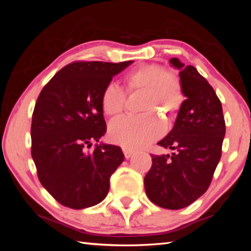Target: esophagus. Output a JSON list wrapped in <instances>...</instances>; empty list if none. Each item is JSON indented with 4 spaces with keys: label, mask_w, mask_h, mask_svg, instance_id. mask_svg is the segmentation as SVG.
Here are the masks:
<instances>
[{
    "label": "esophagus",
    "mask_w": 251,
    "mask_h": 251,
    "mask_svg": "<svg viewBox=\"0 0 251 251\" xmlns=\"http://www.w3.org/2000/svg\"><path fill=\"white\" fill-rule=\"evenodd\" d=\"M123 152H124V156H125L126 159L130 158V157L133 156V154H134V151L129 150V148H127V147H123Z\"/></svg>",
    "instance_id": "34e87169"
}]
</instances>
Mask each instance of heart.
Segmentation results:
<instances>
[{
  "label": "heart",
  "instance_id": "1",
  "mask_svg": "<svg viewBox=\"0 0 251 251\" xmlns=\"http://www.w3.org/2000/svg\"><path fill=\"white\" fill-rule=\"evenodd\" d=\"M125 91L144 92L141 116H123L110 123L108 134L114 143L129 150L145 147L159 138L165 123L156 112L175 115L184 103V90L175 74L158 64H142L123 76ZM126 94L118 85L109 83L100 95V107L106 116L120 115L124 108Z\"/></svg>",
  "mask_w": 251,
  "mask_h": 251
}]
</instances>
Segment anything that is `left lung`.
<instances>
[{
    "instance_id": "obj_1",
    "label": "left lung",
    "mask_w": 251,
    "mask_h": 251,
    "mask_svg": "<svg viewBox=\"0 0 251 251\" xmlns=\"http://www.w3.org/2000/svg\"><path fill=\"white\" fill-rule=\"evenodd\" d=\"M171 63L180 71L187 99L173 129L158 145L175 151L171 156L151 155L144 184L151 202L176 210L190 205L209 187L222 157L226 124L222 103L207 79L178 58Z\"/></svg>"
}]
</instances>
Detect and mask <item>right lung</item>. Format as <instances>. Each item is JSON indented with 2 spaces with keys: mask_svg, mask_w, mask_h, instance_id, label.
Here are the masks:
<instances>
[{
  "mask_svg": "<svg viewBox=\"0 0 251 251\" xmlns=\"http://www.w3.org/2000/svg\"><path fill=\"white\" fill-rule=\"evenodd\" d=\"M133 61H77L55 74L32 115V158L42 186L61 205L83 209L100 203L109 178L124 160L120 146L96 145L106 133L100 95Z\"/></svg>",
  "mask_w": 251,
  "mask_h": 251,
  "instance_id": "add662e5",
  "label": "right lung"
}]
</instances>
